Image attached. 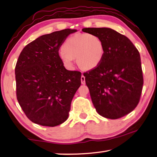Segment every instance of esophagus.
I'll return each instance as SVG.
<instances>
[{"label":"esophagus","mask_w":157,"mask_h":157,"mask_svg":"<svg viewBox=\"0 0 157 157\" xmlns=\"http://www.w3.org/2000/svg\"><path fill=\"white\" fill-rule=\"evenodd\" d=\"M81 83L82 84H85V77L83 75L81 76Z\"/></svg>","instance_id":"34e87169"}]
</instances>
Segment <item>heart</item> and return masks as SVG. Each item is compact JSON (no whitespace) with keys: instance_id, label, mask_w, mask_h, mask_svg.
Returning <instances> with one entry per match:
<instances>
[{"instance_id":"obj_1","label":"heart","mask_w":157,"mask_h":157,"mask_svg":"<svg viewBox=\"0 0 157 157\" xmlns=\"http://www.w3.org/2000/svg\"><path fill=\"white\" fill-rule=\"evenodd\" d=\"M60 58L63 65L71 68L73 59L84 70H91L102 62L105 55L104 43L99 36L91 34H76L66 39L62 47Z\"/></svg>"}]
</instances>
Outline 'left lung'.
<instances>
[{
	"instance_id": "1",
	"label": "left lung",
	"mask_w": 157,
	"mask_h": 157,
	"mask_svg": "<svg viewBox=\"0 0 157 157\" xmlns=\"http://www.w3.org/2000/svg\"><path fill=\"white\" fill-rule=\"evenodd\" d=\"M82 31L99 36L105 48L100 64L83 74L95 109L109 119L127 115L139 104L143 89L139 50L127 36L111 28Z\"/></svg>"
}]
</instances>
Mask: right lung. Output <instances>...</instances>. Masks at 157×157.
Listing matches in <instances>:
<instances>
[{
  "label": "right lung",
  "mask_w": 157,
  "mask_h": 157,
  "mask_svg": "<svg viewBox=\"0 0 157 157\" xmlns=\"http://www.w3.org/2000/svg\"><path fill=\"white\" fill-rule=\"evenodd\" d=\"M65 29L44 34L21 51L15 67L17 98L28 119L55 127L67 120L71 101L81 85L82 73L63 66L59 50L69 34Z\"/></svg>",
  "instance_id": "add662e5"
}]
</instances>
